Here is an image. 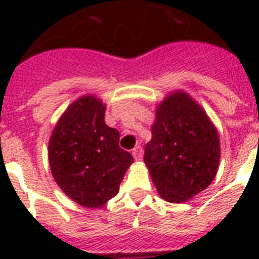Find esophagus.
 Here are the masks:
<instances>
[{
    "instance_id": "obj_1",
    "label": "esophagus",
    "mask_w": 259,
    "mask_h": 259,
    "mask_svg": "<svg viewBox=\"0 0 259 259\" xmlns=\"http://www.w3.org/2000/svg\"><path fill=\"white\" fill-rule=\"evenodd\" d=\"M133 157H134V160H137V161L142 160V148H141V146H137V148H134V149H133Z\"/></svg>"
}]
</instances>
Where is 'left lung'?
Segmentation results:
<instances>
[{"label": "left lung", "mask_w": 259, "mask_h": 259, "mask_svg": "<svg viewBox=\"0 0 259 259\" xmlns=\"http://www.w3.org/2000/svg\"><path fill=\"white\" fill-rule=\"evenodd\" d=\"M221 144L218 130L188 94H170L156 109L145 161L158 195L184 203L204 191L218 172Z\"/></svg>", "instance_id": "obj_1"}]
</instances>
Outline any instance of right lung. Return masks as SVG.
Wrapping results in <instances>:
<instances>
[{"label": "right lung", "instance_id": "1", "mask_svg": "<svg viewBox=\"0 0 259 259\" xmlns=\"http://www.w3.org/2000/svg\"><path fill=\"white\" fill-rule=\"evenodd\" d=\"M106 105L84 95L68 106L48 145L52 176L75 203L98 208L119 191L133 156L119 148V133L105 122Z\"/></svg>", "mask_w": 259, "mask_h": 259}]
</instances>
